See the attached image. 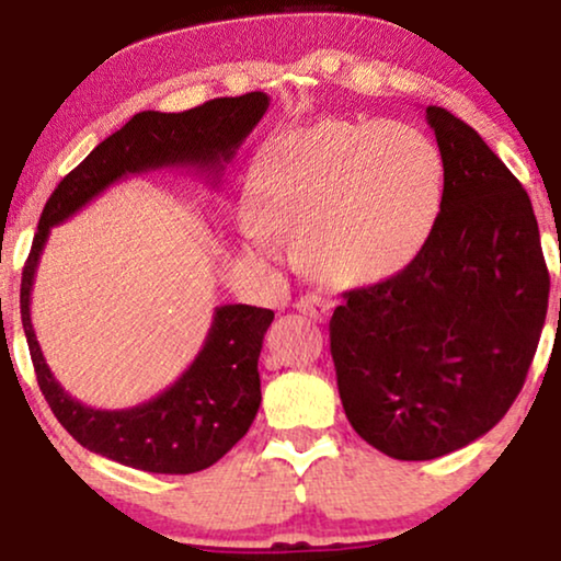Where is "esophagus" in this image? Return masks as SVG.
I'll list each match as a JSON object with an SVG mask.
<instances>
[{
    "label": "esophagus",
    "mask_w": 561,
    "mask_h": 561,
    "mask_svg": "<svg viewBox=\"0 0 561 561\" xmlns=\"http://www.w3.org/2000/svg\"><path fill=\"white\" fill-rule=\"evenodd\" d=\"M295 308L311 319H324L327 311H330V302L324 298H317V295H302V298L295 302Z\"/></svg>",
    "instance_id": "obj_1"
}]
</instances>
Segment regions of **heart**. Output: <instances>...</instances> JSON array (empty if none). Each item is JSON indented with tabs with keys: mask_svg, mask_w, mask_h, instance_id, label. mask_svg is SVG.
<instances>
[{
	"mask_svg": "<svg viewBox=\"0 0 561 561\" xmlns=\"http://www.w3.org/2000/svg\"><path fill=\"white\" fill-rule=\"evenodd\" d=\"M437 145L405 124L321 121L268 139L250 160L242 240L274 259L295 234L302 266L327 285H366L409 266L443 203Z\"/></svg>",
	"mask_w": 561,
	"mask_h": 561,
	"instance_id": "heart-1",
	"label": "heart"
}]
</instances>
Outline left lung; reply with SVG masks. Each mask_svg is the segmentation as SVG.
Listing matches in <instances>:
<instances>
[{
  "label": "left lung",
  "mask_w": 561,
  "mask_h": 561,
  "mask_svg": "<svg viewBox=\"0 0 561 561\" xmlns=\"http://www.w3.org/2000/svg\"><path fill=\"white\" fill-rule=\"evenodd\" d=\"M446 165L416 259L343 293L330 351L347 422L401 461L459 450L523 390L549 308V268L523 184L465 121L427 107Z\"/></svg>",
  "instance_id": "left-lung-1"
}]
</instances>
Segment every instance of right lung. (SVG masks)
<instances>
[{
    "label": "right lung",
    "instance_id": "obj_1",
    "mask_svg": "<svg viewBox=\"0 0 561 561\" xmlns=\"http://www.w3.org/2000/svg\"><path fill=\"white\" fill-rule=\"evenodd\" d=\"M266 111L268 96L248 92L218 96L184 113H137L124 128L100 141L44 205L23 266V332L49 409L92 454L156 474H192L216 465L259 414V356L274 311L242 302L218 306L195 362L171 388L131 409H92L62 390L44 362L31 324V289L49 231L126 176L160 169H197L218 179L224 163L234 158Z\"/></svg>",
    "mask_w": 561,
    "mask_h": 561
}]
</instances>
